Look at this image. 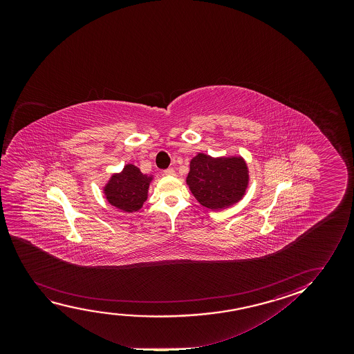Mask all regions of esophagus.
<instances>
[{
    "mask_svg": "<svg viewBox=\"0 0 354 354\" xmlns=\"http://www.w3.org/2000/svg\"><path fill=\"white\" fill-rule=\"evenodd\" d=\"M163 174L168 175V176H175V170L173 168H168L163 171Z\"/></svg>",
    "mask_w": 354,
    "mask_h": 354,
    "instance_id": "34e87169",
    "label": "esophagus"
}]
</instances>
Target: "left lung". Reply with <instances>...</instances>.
Masks as SVG:
<instances>
[{
    "label": "left lung",
    "instance_id": "left-lung-1",
    "mask_svg": "<svg viewBox=\"0 0 354 354\" xmlns=\"http://www.w3.org/2000/svg\"><path fill=\"white\" fill-rule=\"evenodd\" d=\"M186 183L203 207L221 210L243 198L249 184V171L241 156L214 158L198 153L189 162Z\"/></svg>",
    "mask_w": 354,
    "mask_h": 354
}]
</instances>
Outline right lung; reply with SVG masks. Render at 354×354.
<instances>
[{
	"instance_id": "right-lung-1",
	"label": "right lung",
	"mask_w": 354,
	"mask_h": 354,
	"mask_svg": "<svg viewBox=\"0 0 354 354\" xmlns=\"http://www.w3.org/2000/svg\"><path fill=\"white\" fill-rule=\"evenodd\" d=\"M152 175L141 173L134 165H127L121 173L112 175L104 187L107 202L126 213L138 212L147 199Z\"/></svg>"
}]
</instances>
